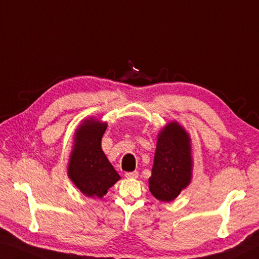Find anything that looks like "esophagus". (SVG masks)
Returning <instances> with one entry per match:
<instances>
[{"mask_svg": "<svg viewBox=\"0 0 259 259\" xmlns=\"http://www.w3.org/2000/svg\"><path fill=\"white\" fill-rule=\"evenodd\" d=\"M124 176L126 179H138L139 173L138 171H130V173H125Z\"/></svg>", "mask_w": 259, "mask_h": 259, "instance_id": "1", "label": "esophagus"}]
</instances>
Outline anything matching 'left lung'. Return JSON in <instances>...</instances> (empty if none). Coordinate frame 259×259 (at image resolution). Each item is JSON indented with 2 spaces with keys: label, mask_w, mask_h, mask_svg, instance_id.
I'll return each mask as SVG.
<instances>
[{
  "label": "left lung",
  "mask_w": 259,
  "mask_h": 259,
  "mask_svg": "<svg viewBox=\"0 0 259 259\" xmlns=\"http://www.w3.org/2000/svg\"><path fill=\"white\" fill-rule=\"evenodd\" d=\"M193 156L189 133L177 121H170L157 135L149 191L157 200L170 202L191 184Z\"/></svg>",
  "instance_id": "8db88e82"
}]
</instances>
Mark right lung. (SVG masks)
<instances>
[{"mask_svg":"<svg viewBox=\"0 0 259 259\" xmlns=\"http://www.w3.org/2000/svg\"><path fill=\"white\" fill-rule=\"evenodd\" d=\"M108 123L95 116L82 121L74 133L67 164V175L73 184L89 197H102L121 177L106 158L101 140Z\"/></svg>","mask_w":259,"mask_h":259,"instance_id":"1","label":"right lung"}]
</instances>
